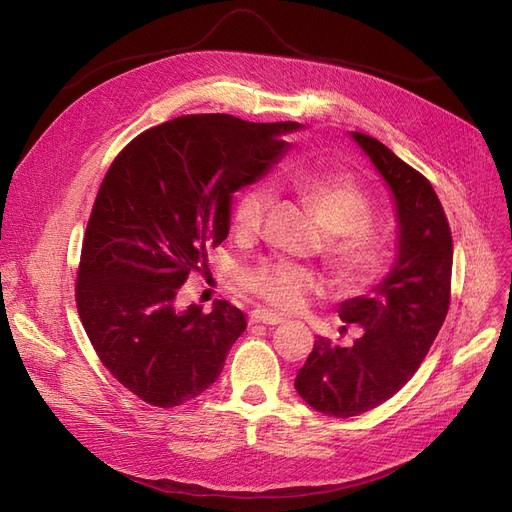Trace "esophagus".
Instances as JSON below:
<instances>
[{
  "instance_id": "34e87169",
  "label": "esophagus",
  "mask_w": 512,
  "mask_h": 512,
  "mask_svg": "<svg viewBox=\"0 0 512 512\" xmlns=\"http://www.w3.org/2000/svg\"><path fill=\"white\" fill-rule=\"evenodd\" d=\"M250 322L252 324H280L284 322V318L280 314L271 312V309H254V312L250 314Z\"/></svg>"
}]
</instances>
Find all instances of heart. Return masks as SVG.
I'll use <instances>...</instances> for the list:
<instances>
[{
  "instance_id": "obj_1",
  "label": "heart",
  "mask_w": 512,
  "mask_h": 512,
  "mask_svg": "<svg viewBox=\"0 0 512 512\" xmlns=\"http://www.w3.org/2000/svg\"><path fill=\"white\" fill-rule=\"evenodd\" d=\"M290 179L294 190L312 207L320 226L333 235L324 247V256L337 284L359 290L374 282L384 267L386 252L382 241L365 228L371 218V200L359 183L348 175L324 173L316 168L294 170ZM271 200L273 192L267 183L250 185L239 194L232 211V222L239 235H256ZM241 284L254 297L292 312L309 292L322 288V277L314 269L288 260H262L241 275Z\"/></svg>"
}]
</instances>
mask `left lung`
Instances as JSON below:
<instances>
[{"label":"left lung","mask_w":512,"mask_h":512,"mask_svg":"<svg viewBox=\"0 0 512 512\" xmlns=\"http://www.w3.org/2000/svg\"><path fill=\"white\" fill-rule=\"evenodd\" d=\"M395 200L397 258L384 280L339 305L363 335L350 348L318 337L294 389L314 410L348 418L391 399L423 363L451 303L453 239L431 183L376 138L352 132ZM346 331V327H344Z\"/></svg>","instance_id":"1"}]
</instances>
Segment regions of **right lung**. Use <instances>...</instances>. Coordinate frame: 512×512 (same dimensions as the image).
I'll return each instance as SVG.
<instances>
[{
  "instance_id": "add662e5",
  "label": "right lung",
  "mask_w": 512,
  "mask_h": 512,
  "mask_svg": "<svg viewBox=\"0 0 512 512\" xmlns=\"http://www.w3.org/2000/svg\"><path fill=\"white\" fill-rule=\"evenodd\" d=\"M301 123L185 115L138 134L108 168L85 230L76 307L91 346L126 389L158 408L218 380L245 331L241 309H181L190 271L230 230L232 194L282 160Z\"/></svg>"
}]
</instances>
